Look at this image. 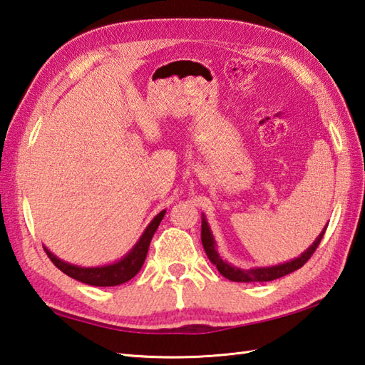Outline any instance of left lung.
<instances>
[{
  "instance_id": "1",
  "label": "left lung",
  "mask_w": 365,
  "mask_h": 365,
  "mask_svg": "<svg viewBox=\"0 0 365 365\" xmlns=\"http://www.w3.org/2000/svg\"><path fill=\"white\" fill-rule=\"evenodd\" d=\"M328 226H324L322 230V234L315 238V242L307 247V250L302 252L299 257L293 259L290 262H284L279 263V265L274 267H259V268H250V269H242L238 267L230 265L226 260H224L220 252L218 247H216V242L212 234V229L208 226V222L205 220V215H202V230H200V240H202V246L205 250L207 257L210 259L213 265L218 268L220 273L229 279V281L234 282H268V281H274V279L282 277L285 274H290L293 271H297L301 268L304 263L311 259V255L315 252L317 247H319L322 238L324 235V230H327Z\"/></svg>"
}]
</instances>
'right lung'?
I'll return each mask as SVG.
<instances>
[{
  "mask_svg": "<svg viewBox=\"0 0 365 365\" xmlns=\"http://www.w3.org/2000/svg\"><path fill=\"white\" fill-rule=\"evenodd\" d=\"M165 213H166V210H163L157 216H155V218L149 222V226H147L145 230L143 232V235L139 237L136 245L131 247V250L125 255H123L120 260L110 263V265L78 267V265H73V263L61 260L53 252H50V250H46L45 246H43V250L54 265H56L67 276L76 279V281L88 284V285H94V287L120 285L123 282L130 281L131 277H135L138 274V271L141 269V267L144 265V260L147 257V251H149L150 240H152L155 232H157Z\"/></svg>",
  "mask_w": 365,
  "mask_h": 365,
  "instance_id": "obj_1",
  "label": "right lung"
}]
</instances>
